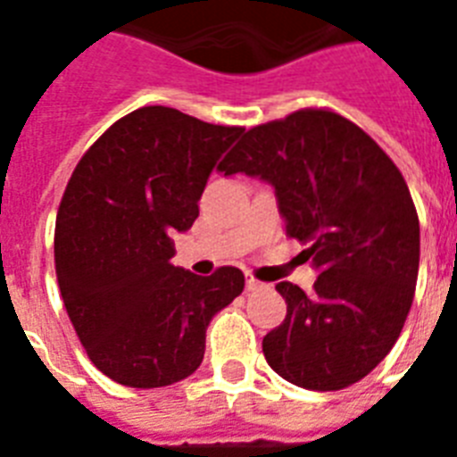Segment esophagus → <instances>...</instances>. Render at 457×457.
Segmentation results:
<instances>
[{"mask_svg":"<svg viewBox=\"0 0 457 457\" xmlns=\"http://www.w3.org/2000/svg\"><path fill=\"white\" fill-rule=\"evenodd\" d=\"M263 287V282H258V279H253L251 275H246V292H261Z\"/></svg>","mask_w":457,"mask_h":457,"instance_id":"esophagus-1","label":"esophagus"}]
</instances>
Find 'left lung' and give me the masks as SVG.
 Returning a JSON list of instances; mask_svg holds the SVG:
<instances>
[{
  "instance_id": "obj_1",
  "label": "left lung",
  "mask_w": 457,
  "mask_h": 457,
  "mask_svg": "<svg viewBox=\"0 0 457 457\" xmlns=\"http://www.w3.org/2000/svg\"><path fill=\"white\" fill-rule=\"evenodd\" d=\"M218 170L268 182L320 272L312 294L275 287L287 318L263 337L268 365L312 391L370 375L403 329L420 268L418 211L394 161L339 113L303 109L251 128Z\"/></svg>"
}]
</instances>
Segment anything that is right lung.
Segmentation results:
<instances>
[{
  "mask_svg": "<svg viewBox=\"0 0 457 457\" xmlns=\"http://www.w3.org/2000/svg\"><path fill=\"white\" fill-rule=\"evenodd\" d=\"M244 128L145 106L113 123L75 165L61 199L54 261L68 318L96 370L156 389L199 368L215 312L244 275L175 268V232L199 218L211 172Z\"/></svg>",
  "mask_w": 457,
  "mask_h": 457,
  "instance_id": "1",
  "label": "right lung"
}]
</instances>
